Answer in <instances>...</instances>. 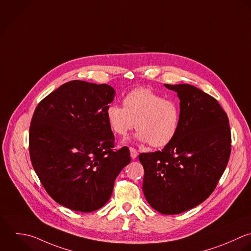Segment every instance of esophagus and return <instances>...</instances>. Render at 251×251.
Listing matches in <instances>:
<instances>
[{"instance_id":"esophagus-1","label":"esophagus","mask_w":251,"mask_h":251,"mask_svg":"<svg viewBox=\"0 0 251 251\" xmlns=\"http://www.w3.org/2000/svg\"><path fill=\"white\" fill-rule=\"evenodd\" d=\"M130 154H131V157L134 159V158H136L138 156L139 153H138V151L136 149L130 148Z\"/></svg>"}]
</instances>
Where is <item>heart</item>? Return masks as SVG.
Returning <instances> with one entry per match:
<instances>
[{
	"mask_svg": "<svg viewBox=\"0 0 251 251\" xmlns=\"http://www.w3.org/2000/svg\"><path fill=\"white\" fill-rule=\"evenodd\" d=\"M106 120L111 131L125 137L136 124V138L155 148L170 144L176 137L181 122V108L175 100L148 88H137L123 99V107L110 104Z\"/></svg>",
	"mask_w": 251,
	"mask_h": 251,
	"instance_id": "obj_1",
	"label": "heart"
}]
</instances>
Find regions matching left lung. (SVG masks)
<instances>
[{"mask_svg":"<svg viewBox=\"0 0 251 251\" xmlns=\"http://www.w3.org/2000/svg\"><path fill=\"white\" fill-rule=\"evenodd\" d=\"M180 99L181 122L160 151L141 153L143 191L156 211L179 214L203 202L215 190L231 154L229 118L217 100L189 85L164 84Z\"/></svg>","mask_w":251,"mask_h":251,"instance_id":"left-lung-1","label":"left lung"}]
</instances>
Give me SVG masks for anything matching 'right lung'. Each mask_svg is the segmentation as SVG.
Listing matches in <instances>:
<instances>
[{
	"mask_svg": "<svg viewBox=\"0 0 251 251\" xmlns=\"http://www.w3.org/2000/svg\"><path fill=\"white\" fill-rule=\"evenodd\" d=\"M112 87L73 80L37 105L29 129V153L43 187L57 203L92 212L110 199L114 181L130 163L127 147L113 151L106 109Z\"/></svg>",
	"mask_w": 251,
	"mask_h": 251,
	"instance_id": "add662e5",
	"label": "right lung"
}]
</instances>
